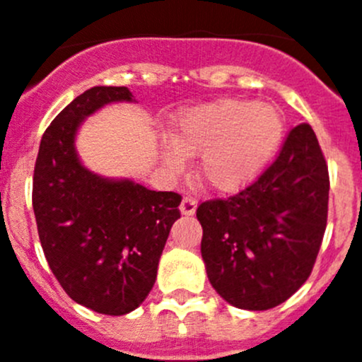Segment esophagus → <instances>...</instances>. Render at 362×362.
Wrapping results in <instances>:
<instances>
[{
	"label": "esophagus",
	"mask_w": 362,
	"mask_h": 362,
	"mask_svg": "<svg viewBox=\"0 0 362 362\" xmlns=\"http://www.w3.org/2000/svg\"><path fill=\"white\" fill-rule=\"evenodd\" d=\"M180 212L184 216L194 214V212H197V200L191 197H184V200H182L180 204Z\"/></svg>",
	"instance_id": "1"
}]
</instances>
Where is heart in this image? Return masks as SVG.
I'll return each instance as SVG.
<instances>
[{
    "instance_id": "obj_1",
    "label": "heart",
    "mask_w": 362,
    "mask_h": 362,
    "mask_svg": "<svg viewBox=\"0 0 362 362\" xmlns=\"http://www.w3.org/2000/svg\"><path fill=\"white\" fill-rule=\"evenodd\" d=\"M284 137V119L268 103L219 100L182 112L173 141L162 143V158L173 171L187 155L202 153L200 171L216 191L248 185L264 170Z\"/></svg>"
}]
</instances>
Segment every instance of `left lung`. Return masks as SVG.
I'll return each mask as SVG.
<instances>
[{"instance_id":"obj_1","label":"left lung","mask_w":362,"mask_h":362,"mask_svg":"<svg viewBox=\"0 0 362 362\" xmlns=\"http://www.w3.org/2000/svg\"><path fill=\"white\" fill-rule=\"evenodd\" d=\"M329 187L316 134L302 123L253 184L225 200L200 204L202 257L223 300L266 310L302 288L325 234Z\"/></svg>"}]
</instances>
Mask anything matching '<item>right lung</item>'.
<instances>
[{
  "label": "right lung",
  "instance_id": "add662e5",
  "mask_svg": "<svg viewBox=\"0 0 362 362\" xmlns=\"http://www.w3.org/2000/svg\"><path fill=\"white\" fill-rule=\"evenodd\" d=\"M114 101H132V93L93 87L52 121L40 139L32 204L44 255L64 291L94 313L121 316L153 288L182 197L103 178L80 162L78 127Z\"/></svg>",
  "mask_w": 362,
  "mask_h": 362
}]
</instances>
